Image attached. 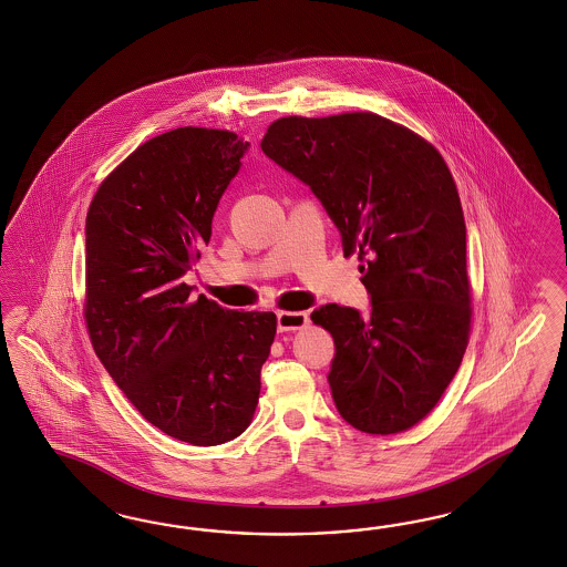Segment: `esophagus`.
Returning a JSON list of instances; mask_svg holds the SVG:
<instances>
[{
  "instance_id": "1",
  "label": "esophagus",
  "mask_w": 567,
  "mask_h": 567,
  "mask_svg": "<svg viewBox=\"0 0 567 567\" xmlns=\"http://www.w3.org/2000/svg\"><path fill=\"white\" fill-rule=\"evenodd\" d=\"M309 316L306 311H280L278 313V332L301 330L308 327Z\"/></svg>"
}]
</instances>
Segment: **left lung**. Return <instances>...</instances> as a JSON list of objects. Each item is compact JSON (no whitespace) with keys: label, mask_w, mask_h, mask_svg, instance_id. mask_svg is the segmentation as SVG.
Masks as SVG:
<instances>
[{"label":"left lung","mask_w":567,"mask_h":567,"mask_svg":"<svg viewBox=\"0 0 567 567\" xmlns=\"http://www.w3.org/2000/svg\"><path fill=\"white\" fill-rule=\"evenodd\" d=\"M261 150L327 207L372 297L365 320L337 303L311 313L337 347V410L368 434L412 429L455 377L472 324L464 209L443 155L372 112L278 118Z\"/></svg>","instance_id":"obj_1"}]
</instances>
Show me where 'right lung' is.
<instances>
[{
  "instance_id": "right-lung-1",
  "label": "right lung",
  "mask_w": 567,
  "mask_h": 567,
  "mask_svg": "<svg viewBox=\"0 0 567 567\" xmlns=\"http://www.w3.org/2000/svg\"><path fill=\"white\" fill-rule=\"evenodd\" d=\"M247 147L230 131L174 128L122 159L86 212L93 349L147 422L195 446L233 441L251 424L275 343L272 311L190 299L183 282Z\"/></svg>"
}]
</instances>
